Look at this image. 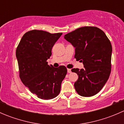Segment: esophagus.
Returning a JSON list of instances; mask_svg holds the SVG:
<instances>
[{"instance_id": "1", "label": "esophagus", "mask_w": 124, "mask_h": 124, "mask_svg": "<svg viewBox=\"0 0 124 124\" xmlns=\"http://www.w3.org/2000/svg\"><path fill=\"white\" fill-rule=\"evenodd\" d=\"M67 71H68V73H71V69H70V68H68V69H67Z\"/></svg>"}]
</instances>
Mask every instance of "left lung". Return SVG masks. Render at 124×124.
Listing matches in <instances>:
<instances>
[{
  "label": "left lung",
  "instance_id": "left-lung-1",
  "mask_svg": "<svg viewBox=\"0 0 124 124\" xmlns=\"http://www.w3.org/2000/svg\"><path fill=\"white\" fill-rule=\"evenodd\" d=\"M64 38L76 48L74 57L84 69L73 68L78 80L74 87L82 97H92L101 91L111 72L112 47L104 32L95 26H84L67 33Z\"/></svg>",
  "mask_w": 124,
  "mask_h": 124
}]
</instances>
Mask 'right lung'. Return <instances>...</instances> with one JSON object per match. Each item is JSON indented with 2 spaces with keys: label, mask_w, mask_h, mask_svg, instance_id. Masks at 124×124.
<instances>
[{
  "label": "right lung",
  "mask_w": 124,
  "mask_h": 124,
  "mask_svg": "<svg viewBox=\"0 0 124 124\" xmlns=\"http://www.w3.org/2000/svg\"><path fill=\"white\" fill-rule=\"evenodd\" d=\"M62 34L32 30L24 34L16 49L20 78L29 91L41 99L48 100L57 97L67 75L65 66L54 68L48 65L47 61Z\"/></svg>",
  "instance_id": "1"
}]
</instances>
